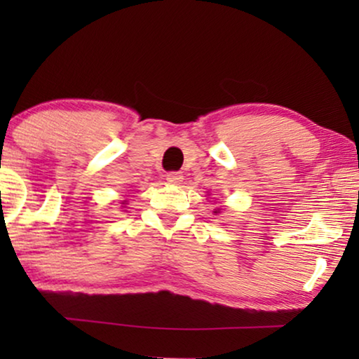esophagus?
Segmentation results:
<instances>
[{
  "instance_id": "esophagus-1",
  "label": "esophagus",
  "mask_w": 359,
  "mask_h": 359,
  "mask_svg": "<svg viewBox=\"0 0 359 359\" xmlns=\"http://www.w3.org/2000/svg\"><path fill=\"white\" fill-rule=\"evenodd\" d=\"M166 181H168L170 184H181V181H183V175L178 173V171H171V173L166 175Z\"/></svg>"
}]
</instances>
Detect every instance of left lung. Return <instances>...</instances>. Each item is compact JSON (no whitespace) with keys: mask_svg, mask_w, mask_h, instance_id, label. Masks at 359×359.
Returning <instances> with one entry per match:
<instances>
[{"mask_svg":"<svg viewBox=\"0 0 359 359\" xmlns=\"http://www.w3.org/2000/svg\"><path fill=\"white\" fill-rule=\"evenodd\" d=\"M214 212H215V214H217V212H219V209H215V210H214Z\"/></svg>","mask_w":359,"mask_h":359,"instance_id":"1","label":"left lung"}]
</instances>
